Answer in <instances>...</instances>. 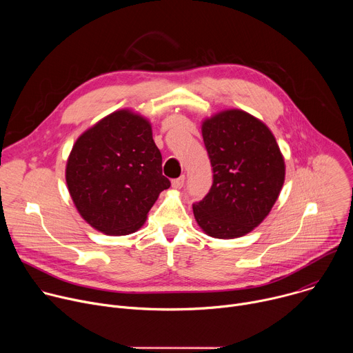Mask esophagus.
<instances>
[{
  "label": "esophagus",
  "mask_w": 353,
  "mask_h": 353,
  "mask_svg": "<svg viewBox=\"0 0 353 353\" xmlns=\"http://www.w3.org/2000/svg\"><path fill=\"white\" fill-rule=\"evenodd\" d=\"M183 185H184V176H181V177H179V179H174V180L172 181V187L176 188V190H180Z\"/></svg>",
  "instance_id": "34e87169"
}]
</instances>
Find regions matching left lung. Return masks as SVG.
Returning <instances> with one entry per match:
<instances>
[{
    "mask_svg": "<svg viewBox=\"0 0 353 353\" xmlns=\"http://www.w3.org/2000/svg\"><path fill=\"white\" fill-rule=\"evenodd\" d=\"M203 138L214 183L192 205L199 228L215 239H236L257 228L285 181V161L271 130L239 109L204 120Z\"/></svg>",
    "mask_w": 353,
    "mask_h": 353,
    "instance_id": "8db88e82",
    "label": "left lung"
}]
</instances>
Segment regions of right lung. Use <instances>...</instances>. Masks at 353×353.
Wrapping results in <instances>:
<instances>
[{
  "mask_svg": "<svg viewBox=\"0 0 353 353\" xmlns=\"http://www.w3.org/2000/svg\"><path fill=\"white\" fill-rule=\"evenodd\" d=\"M65 180L79 215L112 236L137 232L170 187L150 123L128 109L106 116L77 139Z\"/></svg>",
  "mask_w": 353,
  "mask_h": 353,
  "instance_id": "1",
  "label": "right lung"
}]
</instances>
